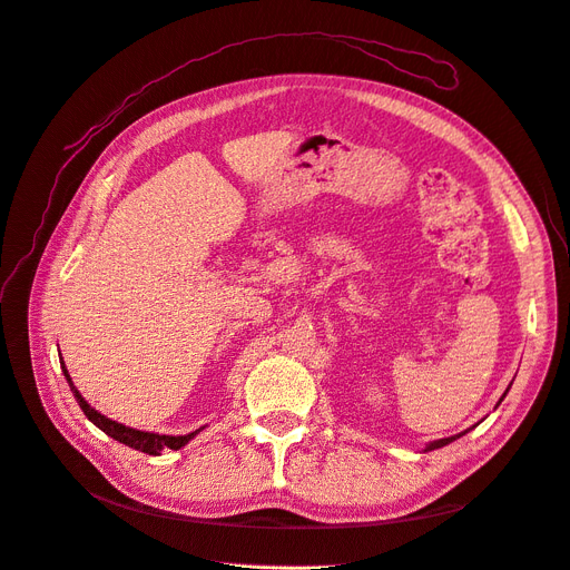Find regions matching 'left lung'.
<instances>
[{
	"label": "left lung",
	"instance_id": "1",
	"mask_svg": "<svg viewBox=\"0 0 570 570\" xmlns=\"http://www.w3.org/2000/svg\"><path fill=\"white\" fill-rule=\"evenodd\" d=\"M511 387V385H509ZM509 392V390H507ZM507 392H504V396H507ZM504 396H502V400H504ZM502 400H499V402H502ZM471 430V428H469ZM469 430H463V433H459V435H452V438H442V440H435V442H430V444H425V452H433V450H440V446H444V444H450V442H454V440H459L461 435H465V433H469Z\"/></svg>",
	"mask_w": 570,
	"mask_h": 570
}]
</instances>
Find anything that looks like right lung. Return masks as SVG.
Listing matches in <instances>:
<instances>
[{
    "label": "right lung",
    "mask_w": 570,
    "mask_h": 570,
    "mask_svg": "<svg viewBox=\"0 0 570 570\" xmlns=\"http://www.w3.org/2000/svg\"><path fill=\"white\" fill-rule=\"evenodd\" d=\"M61 371H63V375H66V381H68V385H71V392H73V396H76V402L80 404V409H82V413L85 416H88L99 430H105V433L109 435V438H114V440H118V442H124L126 446H132V450H137V452H145V454H151V456H159L161 454V450H180V446H185L189 440H193L199 430H195V433H189V435H159V433H145V430H135V428H128V425H124V423H118V421H111V419H107V416H101L99 411H95L88 402L82 400V394L76 390V385H73V381H71V375H68V371H66V366H63V358H61Z\"/></svg>",
    "instance_id": "obj_1"
}]
</instances>
